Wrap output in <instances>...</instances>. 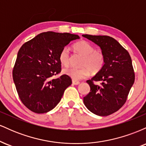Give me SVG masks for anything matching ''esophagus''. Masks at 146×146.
Instances as JSON below:
<instances>
[{
    "instance_id": "1",
    "label": "esophagus",
    "mask_w": 146,
    "mask_h": 146,
    "mask_svg": "<svg viewBox=\"0 0 146 146\" xmlns=\"http://www.w3.org/2000/svg\"><path fill=\"white\" fill-rule=\"evenodd\" d=\"M72 83H73L74 85H78V84H80V82L79 81H75V80H72Z\"/></svg>"
}]
</instances>
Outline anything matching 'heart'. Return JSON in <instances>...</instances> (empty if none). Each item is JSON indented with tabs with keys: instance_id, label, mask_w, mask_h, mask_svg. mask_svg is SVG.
Here are the masks:
<instances>
[{
	"instance_id": "heart-1",
	"label": "heart",
	"mask_w": 146,
	"mask_h": 146,
	"mask_svg": "<svg viewBox=\"0 0 146 146\" xmlns=\"http://www.w3.org/2000/svg\"><path fill=\"white\" fill-rule=\"evenodd\" d=\"M73 48L78 53L84 56L81 68L67 67L63 69V73L70 77L75 81L86 78L90 74L98 73L102 69L105 62V56L102 52L95 50V46L88 42L82 40L73 44ZM59 60L64 66H68L70 63V51L67 46H64L59 53Z\"/></svg>"
}]
</instances>
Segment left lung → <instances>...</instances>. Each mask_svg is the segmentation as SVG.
<instances>
[{"instance_id":"left-lung-1","label":"left lung","mask_w":146,"mask_h":146,"mask_svg":"<svg viewBox=\"0 0 146 146\" xmlns=\"http://www.w3.org/2000/svg\"><path fill=\"white\" fill-rule=\"evenodd\" d=\"M100 46L105 56L104 66L91 80H87L90 90L84 98L86 107L99 116H108L126 102L135 82V72L130 54L116 40L108 36L82 35ZM101 82L100 85L94 81Z\"/></svg>"}]
</instances>
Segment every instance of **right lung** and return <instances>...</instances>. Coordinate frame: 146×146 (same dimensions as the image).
<instances>
[{
  "mask_svg": "<svg viewBox=\"0 0 146 146\" xmlns=\"http://www.w3.org/2000/svg\"><path fill=\"white\" fill-rule=\"evenodd\" d=\"M78 35L47 31L23 44L18 52L12 75L21 102L36 113H45L56 106L71 79L61 72L59 53Z\"/></svg>",
  "mask_w": 146,
  "mask_h": 146,
  "instance_id": "obj_1",
  "label": "right lung"
}]
</instances>
